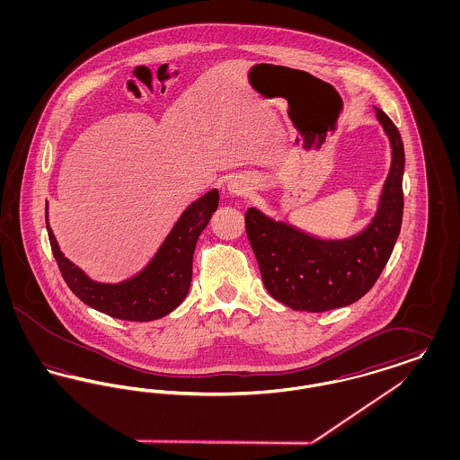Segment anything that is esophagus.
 <instances>
[{
    "label": "esophagus",
    "instance_id": "34e87169",
    "mask_svg": "<svg viewBox=\"0 0 460 460\" xmlns=\"http://www.w3.org/2000/svg\"><path fill=\"white\" fill-rule=\"evenodd\" d=\"M227 191L231 195H234V197H243V195H246L250 191V184H248V181L243 175H236V177H233L227 182Z\"/></svg>",
    "mask_w": 460,
    "mask_h": 460
}]
</instances>
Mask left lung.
<instances>
[{
    "mask_svg": "<svg viewBox=\"0 0 460 460\" xmlns=\"http://www.w3.org/2000/svg\"><path fill=\"white\" fill-rule=\"evenodd\" d=\"M392 143V169L371 224L349 240L308 236L257 208L244 214L246 236L257 257L263 286L272 298L293 310L326 312L362 298L381 276L400 234L403 216L405 152L392 119L376 109Z\"/></svg>",
    "mask_w": 460,
    "mask_h": 460,
    "instance_id": "left-lung-1",
    "label": "left lung"
}]
</instances>
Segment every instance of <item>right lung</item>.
Wrapping results in <instances>:
<instances>
[{
	"mask_svg": "<svg viewBox=\"0 0 460 460\" xmlns=\"http://www.w3.org/2000/svg\"><path fill=\"white\" fill-rule=\"evenodd\" d=\"M217 190L193 201L175 222L174 229L156 252L154 261L137 276L119 285L91 281L79 267L64 257L48 226V214L46 229L53 257L66 286L81 302L115 319L146 323L171 314L186 298L191 285L198 236L217 210Z\"/></svg>",
	"mask_w": 460,
	"mask_h": 460,
	"instance_id": "right-lung-1",
	"label": "right lung"
}]
</instances>
